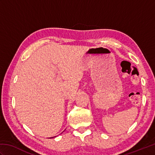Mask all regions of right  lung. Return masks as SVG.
<instances>
[{"label": "right lung", "mask_w": 155, "mask_h": 155, "mask_svg": "<svg viewBox=\"0 0 155 155\" xmlns=\"http://www.w3.org/2000/svg\"><path fill=\"white\" fill-rule=\"evenodd\" d=\"M52 138H53V137H52Z\"/></svg>", "instance_id": "1"}]
</instances>
